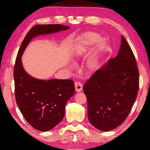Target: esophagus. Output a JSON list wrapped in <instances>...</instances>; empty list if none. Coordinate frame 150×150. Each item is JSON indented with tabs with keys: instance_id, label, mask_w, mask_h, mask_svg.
I'll return each mask as SVG.
<instances>
[{
	"instance_id": "esophagus-1",
	"label": "esophagus",
	"mask_w": 150,
	"mask_h": 150,
	"mask_svg": "<svg viewBox=\"0 0 150 150\" xmlns=\"http://www.w3.org/2000/svg\"><path fill=\"white\" fill-rule=\"evenodd\" d=\"M75 89L77 92H80L83 89V84L80 82H76L75 83Z\"/></svg>"
}]
</instances>
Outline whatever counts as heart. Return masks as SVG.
Instances as JSON below:
<instances>
[{
	"label": "heart",
	"instance_id": "b5f03b06",
	"mask_svg": "<svg viewBox=\"0 0 150 150\" xmlns=\"http://www.w3.org/2000/svg\"><path fill=\"white\" fill-rule=\"evenodd\" d=\"M100 38L101 37H100V35L96 33H86L81 38L80 44L77 46L76 48L77 55L81 56V55L83 54L86 52L87 48L93 46L98 41V42L96 52L92 55V57L89 59V62H88V65L91 69L94 68L96 66L98 61V54H99L100 51L103 50L104 46H105V41L102 40V39L100 40Z\"/></svg>",
	"mask_w": 150,
	"mask_h": 150
}]
</instances>
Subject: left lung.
<instances>
[{
    "instance_id": "8db88e82",
    "label": "left lung",
    "mask_w": 150,
    "mask_h": 150,
    "mask_svg": "<svg viewBox=\"0 0 150 150\" xmlns=\"http://www.w3.org/2000/svg\"><path fill=\"white\" fill-rule=\"evenodd\" d=\"M118 54L109 59L86 82L89 122L98 130L120 126L130 113L138 94L139 74L136 59L124 36Z\"/></svg>"
}]
</instances>
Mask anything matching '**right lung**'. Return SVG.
Segmentation results:
<instances>
[{"label":"right lung","instance_id":"right-lung-1","mask_svg":"<svg viewBox=\"0 0 150 150\" xmlns=\"http://www.w3.org/2000/svg\"><path fill=\"white\" fill-rule=\"evenodd\" d=\"M61 24H38L26 34L18 50L13 69L16 100L24 119L35 129L50 130L61 122L67 102L74 95L71 80H39L24 70L21 57L32 38L68 29Z\"/></svg>","mask_w":150,"mask_h":150}]
</instances>
